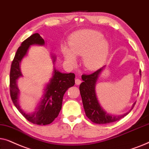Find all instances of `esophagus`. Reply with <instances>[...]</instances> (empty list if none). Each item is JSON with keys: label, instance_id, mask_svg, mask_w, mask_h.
I'll list each match as a JSON object with an SVG mask.
<instances>
[{"label": "esophagus", "instance_id": "esophagus-1", "mask_svg": "<svg viewBox=\"0 0 149 149\" xmlns=\"http://www.w3.org/2000/svg\"><path fill=\"white\" fill-rule=\"evenodd\" d=\"M75 82H76V85H80L81 84V82H82V81H81L80 79H76V81H75Z\"/></svg>", "mask_w": 149, "mask_h": 149}]
</instances>
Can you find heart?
<instances>
[{"label": "heart", "mask_w": 149, "mask_h": 149, "mask_svg": "<svg viewBox=\"0 0 149 149\" xmlns=\"http://www.w3.org/2000/svg\"><path fill=\"white\" fill-rule=\"evenodd\" d=\"M100 32L86 30L77 33L69 42V49L63 47L66 62L71 66L77 63L76 56H83V63L91 70L100 68L108 56L109 45Z\"/></svg>", "instance_id": "1"}]
</instances>
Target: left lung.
<instances>
[{"label": "left lung", "mask_w": 149, "mask_h": 149, "mask_svg": "<svg viewBox=\"0 0 149 149\" xmlns=\"http://www.w3.org/2000/svg\"><path fill=\"white\" fill-rule=\"evenodd\" d=\"M104 67L105 66L91 74L82 75V79L83 82L81 83L80 85V92L85 114L91 121L96 124H108L119 120L127 115L136 104V102L133 104L130 112L118 116L107 113L102 108L97 97L95 86L99 76ZM140 73L141 71H140V74L141 76Z\"/></svg>", "instance_id": "left-lung-1"}]
</instances>
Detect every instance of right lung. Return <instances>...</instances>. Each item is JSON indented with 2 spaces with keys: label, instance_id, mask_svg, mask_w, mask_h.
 Instances as JSON below:
<instances>
[{
  "label": "right lung",
  "instance_id": "obj_1",
  "mask_svg": "<svg viewBox=\"0 0 149 149\" xmlns=\"http://www.w3.org/2000/svg\"><path fill=\"white\" fill-rule=\"evenodd\" d=\"M44 44V39L39 33H35L24 41L15 53L11 63L9 76L10 95L14 106L29 121L39 125L50 124L58 116L62 108L63 99L65 92L75 84L74 73H61L54 67L53 76L48 84H46L43 97L35 112L26 113L21 108L19 104V90L17 84L18 78L22 76L20 70V63L26 55L31 45ZM52 57L54 64L56 56L52 55Z\"/></svg>",
  "mask_w": 149,
  "mask_h": 149
}]
</instances>
